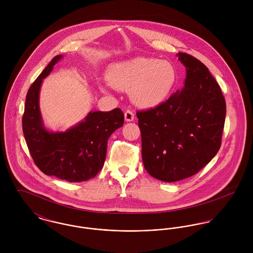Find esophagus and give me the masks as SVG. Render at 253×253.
<instances>
[{"instance_id":"obj_1","label":"esophagus","mask_w":253,"mask_h":253,"mask_svg":"<svg viewBox=\"0 0 253 253\" xmlns=\"http://www.w3.org/2000/svg\"><path fill=\"white\" fill-rule=\"evenodd\" d=\"M125 119L126 122H132L134 120V113L132 110L128 109L125 113Z\"/></svg>"}]
</instances>
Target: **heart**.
I'll use <instances>...</instances> for the list:
<instances>
[{
  "label": "heart",
  "instance_id": "b5f03b06",
  "mask_svg": "<svg viewBox=\"0 0 253 253\" xmlns=\"http://www.w3.org/2000/svg\"><path fill=\"white\" fill-rule=\"evenodd\" d=\"M109 81L121 90H130L132 99L139 105L150 107L162 102L170 92L175 73L166 60L135 57L112 65Z\"/></svg>",
  "mask_w": 253,
  "mask_h": 253
}]
</instances>
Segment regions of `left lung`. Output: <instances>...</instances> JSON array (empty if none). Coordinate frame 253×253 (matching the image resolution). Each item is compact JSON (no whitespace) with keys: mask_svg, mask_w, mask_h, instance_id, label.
Masks as SVG:
<instances>
[{"mask_svg":"<svg viewBox=\"0 0 253 253\" xmlns=\"http://www.w3.org/2000/svg\"><path fill=\"white\" fill-rule=\"evenodd\" d=\"M186 67L184 87L155 108L137 111L147 172L175 182L198 173L221 146L226 102L208 67L178 52Z\"/></svg>","mask_w":253,"mask_h":253,"instance_id":"8db88e82","label":"left lung"}]
</instances>
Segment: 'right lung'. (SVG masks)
Returning <instances> with one entry per match:
<instances>
[{
	"label": "right lung",
	"instance_id": "add662e5",
	"mask_svg": "<svg viewBox=\"0 0 253 253\" xmlns=\"http://www.w3.org/2000/svg\"><path fill=\"white\" fill-rule=\"evenodd\" d=\"M61 58L53 57L29 87L22 117L23 134L35 165L44 174L68 182L88 180L103 168L108 138L124 125L125 117L120 108L89 112L64 132L46 130L39 106L40 88L42 79Z\"/></svg>",
	"mask_w": 253,
	"mask_h": 253
}]
</instances>
